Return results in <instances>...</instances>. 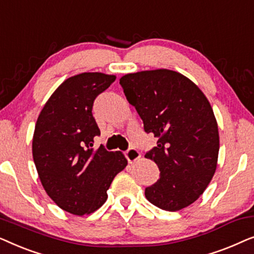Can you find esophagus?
<instances>
[{
  "label": "esophagus",
  "mask_w": 254,
  "mask_h": 254,
  "mask_svg": "<svg viewBox=\"0 0 254 254\" xmlns=\"http://www.w3.org/2000/svg\"><path fill=\"white\" fill-rule=\"evenodd\" d=\"M125 156H126V158L128 159V162L129 163L136 162L137 159H140V157H141L140 152H138V150H136V149H134V148L128 149V150L126 151V154H125Z\"/></svg>",
  "instance_id": "obj_1"
}]
</instances>
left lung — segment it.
<instances>
[{
  "mask_svg": "<svg viewBox=\"0 0 254 254\" xmlns=\"http://www.w3.org/2000/svg\"><path fill=\"white\" fill-rule=\"evenodd\" d=\"M120 84L144 130L158 137L144 157L157 164L161 177L145 197L163 210L186 208L216 171L220 136L210 103L195 83L169 69L127 74Z\"/></svg>",
  "mask_w": 254,
  "mask_h": 254,
  "instance_id": "obj_1",
  "label": "left lung"
}]
</instances>
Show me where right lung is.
Returning <instances> with one entry per match:
<instances>
[{
    "label": "right lung",
    "mask_w": 254,
    "mask_h": 254,
    "mask_svg": "<svg viewBox=\"0 0 254 254\" xmlns=\"http://www.w3.org/2000/svg\"><path fill=\"white\" fill-rule=\"evenodd\" d=\"M103 72H82L59 85L38 117L32 155L48 196L61 209L82 216L105 203L114 177L127 166L120 151L91 148L100 135L92 106L116 81Z\"/></svg>",
    "instance_id": "add662e5"
}]
</instances>
